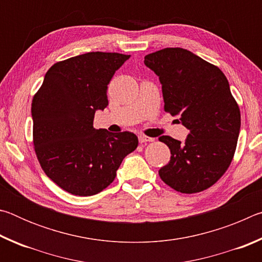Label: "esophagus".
Here are the masks:
<instances>
[{"mask_svg":"<svg viewBox=\"0 0 262 262\" xmlns=\"http://www.w3.org/2000/svg\"><path fill=\"white\" fill-rule=\"evenodd\" d=\"M139 141H140V143H145V142H152L154 139H151V137L145 136V135H140Z\"/></svg>","mask_w":262,"mask_h":262,"instance_id":"1","label":"esophagus"}]
</instances>
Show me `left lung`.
<instances>
[{"instance_id":"left-lung-1","label":"left lung","mask_w":262,"mask_h":262,"mask_svg":"<svg viewBox=\"0 0 262 262\" xmlns=\"http://www.w3.org/2000/svg\"><path fill=\"white\" fill-rule=\"evenodd\" d=\"M144 64L162 83L164 111L179 115L189 130L185 142L159 137L171 151L159 177L177 192H202L227 172L236 151L241 110L228 79L217 66L179 47L145 55Z\"/></svg>"}]
</instances>
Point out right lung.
Segmentation results:
<instances>
[{
	"mask_svg": "<svg viewBox=\"0 0 262 262\" xmlns=\"http://www.w3.org/2000/svg\"><path fill=\"white\" fill-rule=\"evenodd\" d=\"M128 59L120 53L90 52L59 61L33 96L35 155L48 178L66 192H101L139 145L134 133L94 128L95 112L108 105L107 84Z\"/></svg>",
	"mask_w": 262,
	"mask_h": 262,
	"instance_id": "right-lung-1",
	"label": "right lung"
}]
</instances>
